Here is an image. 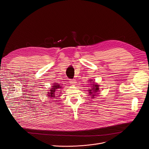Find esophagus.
<instances>
[{
    "instance_id": "1",
    "label": "esophagus",
    "mask_w": 149,
    "mask_h": 149,
    "mask_svg": "<svg viewBox=\"0 0 149 149\" xmlns=\"http://www.w3.org/2000/svg\"><path fill=\"white\" fill-rule=\"evenodd\" d=\"M69 83L70 84H75L76 83V81L74 79H71V80H69Z\"/></svg>"
}]
</instances>
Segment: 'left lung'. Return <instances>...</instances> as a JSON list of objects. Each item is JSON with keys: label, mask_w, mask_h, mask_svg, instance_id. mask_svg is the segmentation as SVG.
<instances>
[{"label": "left lung", "mask_w": 149, "mask_h": 149, "mask_svg": "<svg viewBox=\"0 0 149 149\" xmlns=\"http://www.w3.org/2000/svg\"><path fill=\"white\" fill-rule=\"evenodd\" d=\"M93 87L92 89H90L89 91V95H92V98H94V97L95 96L96 93L98 92V89H99V85L98 84H93Z\"/></svg>", "instance_id": "1"}]
</instances>
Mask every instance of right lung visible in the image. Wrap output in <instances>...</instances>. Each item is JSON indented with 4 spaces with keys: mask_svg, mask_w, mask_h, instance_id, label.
Instances as JSON below:
<instances>
[{
    "mask_svg": "<svg viewBox=\"0 0 149 149\" xmlns=\"http://www.w3.org/2000/svg\"><path fill=\"white\" fill-rule=\"evenodd\" d=\"M61 87L60 86V84H55V85H54V86H52V88L50 90V92H48V97H55V92L56 91H57V89H60Z\"/></svg>",
    "mask_w": 149,
    "mask_h": 149,
    "instance_id": "right-lung-1",
    "label": "right lung"
}]
</instances>
